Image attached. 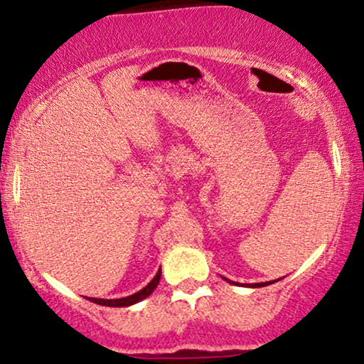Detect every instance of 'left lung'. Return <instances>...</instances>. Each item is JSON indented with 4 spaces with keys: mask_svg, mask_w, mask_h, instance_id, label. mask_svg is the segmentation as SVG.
<instances>
[{
    "mask_svg": "<svg viewBox=\"0 0 364 364\" xmlns=\"http://www.w3.org/2000/svg\"><path fill=\"white\" fill-rule=\"evenodd\" d=\"M226 279V278H225ZM230 281V279H226ZM230 283H232V281H230ZM271 281H268V283H253V284H248V287H253V288H261V287H266V284H269Z\"/></svg>",
    "mask_w": 364,
    "mask_h": 364,
    "instance_id": "obj_1",
    "label": "left lung"
}]
</instances>
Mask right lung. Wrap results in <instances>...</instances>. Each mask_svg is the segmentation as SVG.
I'll return each instance as SVG.
<instances>
[{
    "instance_id": "add662e5",
    "label": "right lung",
    "mask_w": 364,
    "mask_h": 364,
    "mask_svg": "<svg viewBox=\"0 0 364 364\" xmlns=\"http://www.w3.org/2000/svg\"><path fill=\"white\" fill-rule=\"evenodd\" d=\"M159 279H161V268L158 269V273L154 278L149 281V283L144 287L143 289H139L138 293L132 294V296H126V298H119V299H98V298H88L90 301H93L96 304H101V306H111V308H123V306H132V304L141 301V299L148 298L154 289H156Z\"/></svg>"
}]
</instances>
